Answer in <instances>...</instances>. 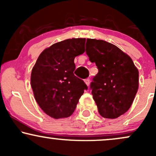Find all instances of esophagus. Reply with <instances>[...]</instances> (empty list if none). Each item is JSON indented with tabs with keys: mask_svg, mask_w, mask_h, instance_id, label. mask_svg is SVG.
Segmentation results:
<instances>
[{
	"mask_svg": "<svg viewBox=\"0 0 156 156\" xmlns=\"http://www.w3.org/2000/svg\"><path fill=\"white\" fill-rule=\"evenodd\" d=\"M85 83L89 87V84H90V79H89V78H87V79H85Z\"/></svg>",
	"mask_w": 156,
	"mask_h": 156,
	"instance_id": "34e87169",
	"label": "esophagus"
}]
</instances>
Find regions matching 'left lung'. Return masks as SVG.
Instances as JSON below:
<instances>
[{"label":"left lung","mask_w":156,"mask_h":156,"mask_svg":"<svg viewBox=\"0 0 156 156\" xmlns=\"http://www.w3.org/2000/svg\"><path fill=\"white\" fill-rule=\"evenodd\" d=\"M86 53L98 73L90 84L93 99L103 117L115 119L130 107L139 88V71L131 58L114 44L87 39Z\"/></svg>","instance_id":"left-lung-1"}]
</instances>
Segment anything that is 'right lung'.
Returning a JSON list of instances; mask_svg holds the SVG:
<instances>
[{"label":"right lung","instance_id":"add662e5","mask_svg":"<svg viewBox=\"0 0 156 156\" xmlns=\"http://www.w3.org/2000/svg\"><path fill=\"white\" fill-rule=\"evenodd\" d=\"M86 39H69L53 44L42 52L32 69L34 95L42 111L54 119L74 112L88 87L74 75L75 57L84 53Z\"/></svg>","mask_w":156,"mask_h":156}]
</instances>
